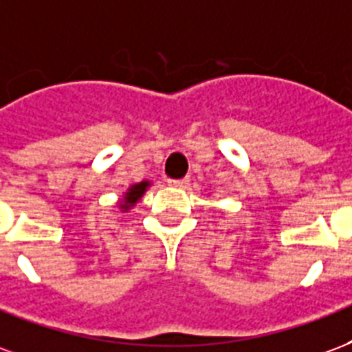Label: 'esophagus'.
Wrapping results in <instances>:
<instances>
[{
  "mask_svg": "<svg viewBox=\"0 0 352 352\" xmlns=\"http://www.w3.org/2000/svg\"><path fill=\"white\" fill-rule=\"evenodd\" d=\"M168 184H170V186H173V187H179V189H184V187L189 186V179H187V178H184V179H170Z\"/></svg>",
  "mask_w": 352,
  "mask_h": 352,
  "instance_id": "1",
  "label": "esophagus"
}]
</instances>
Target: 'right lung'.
<instances>
[{"mask_svg": "<svg viewBox=\"0 0 352 352\" xmlns=\"http://www.w3.org/2000/svg\"><path fill=\"white\" fill-rule=\"evenodd\" d=\"M148 187H150V182H140V184L131 186L129 189H127V193L123 195L122 202H120V208H122L123 212H127L129 208L135 206V204L142 199V195L146 193Z\"/></svg>", "mask_w": 352, "mask_h": 352, "instance_id": "add662e5", "label": "right lung"}]
</instances>
